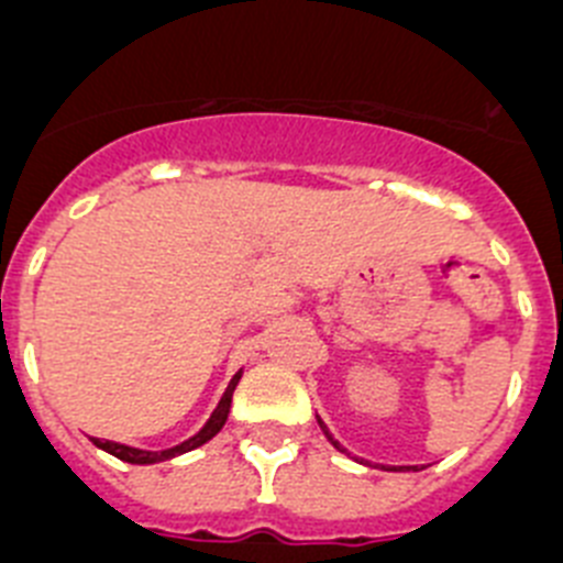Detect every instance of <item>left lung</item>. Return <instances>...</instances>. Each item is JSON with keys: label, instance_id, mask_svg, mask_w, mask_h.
I'll use <instances>...</instances> for the list:
<instances>
[{"label": "left lung", "instance_id": "obj_1", "mask_svg": "<svg viewBox=\"0 0 563 563\" xmlns=\"http://www.w3.org/2000/svg\"><path fill=\"white\" fill-rule=\"evenodd\" d=\"M317 423H319V429H322V432H325V438L328 440H331V445H336V449H339V452H347V449H342V443H339V440L336 438H333V434L331 432H328V427H325V420H322V418H319V415H317ZM382 468H384V465H382ZM404 468H415V471H418V465H398V468H395V465H389V468L387 471H404Z\"/></svg>", "mask_w": 563, "mask_h": 563}]
</instances>
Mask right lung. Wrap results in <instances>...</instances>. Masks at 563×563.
<instances>
[{"label": "right lung", "instance_id": "1", "mask_svg": "<svg viewBox=\"0 0 563 563\" xmlns=\"http://www.w3.org/2000/svg\"><path fill=\"white\" fill-rule=\"evenodd\" d=\"M241 376H244V369H238L235 376L230 378V384H227L224 395H221L219 407L212 409V415L207 418L205 427L199 429V432L194 434V438L181 440L179 445H170V449H159V452H151V449H136V445H125V443H114V440H100V438H92V443L98 445V449H103V452L114 454V457H120L123 463H134V465H151V463H162V460H174L179 457V454L185 452H194V449H199V445H205L207 440H212L216 434L221 432V427L227 423V415H230V407H232V393H235L238 382H241Z\"/></svg>", "mask_w": 563, "mask_h": 563}]
</instances>
